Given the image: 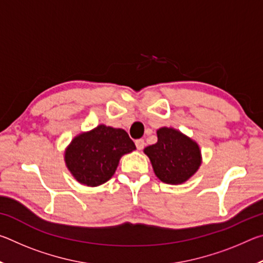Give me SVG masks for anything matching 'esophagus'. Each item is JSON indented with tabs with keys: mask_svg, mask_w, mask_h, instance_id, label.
Wrapping results in <instances>:
<instances>
[{
	"mask_svg": "<svg viewBox=\"0 0 263 263\" xmlns=\"http://www.w3.org/2000/svg\"><path fill=\"white\" fill-rule=\"evenodd\" d=\"M135 144H136L137 149L141 151L142 148H144V146H145V141H144V139H137V140L135 141Z\"/></svg>",
	"mask_w": 263,
	"mask_h": 263,
	"instance_id": "esophagus-1",
	"label": "esophagus"
}]
</instances>
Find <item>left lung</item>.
Listing matches in <instances>:
<instances>
[{
    "label": "left lung",
    "mask_w": 263,
    "mask_h": 263,
    "mask_svg": "<svg viewBox=\"0 0 263 263\" xmlns=\"http://www.w3.org/2000/svg\"><path fill=\"white\" fill-rule=\"evenodd\" d=\"M157 133V144L144 149L152 162L155 175L164 183H183L201 164L198 145L174 128L162 127Z\"/></svg>",
    "instance_id": "left-lung-1"
}]
</instances>
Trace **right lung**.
Listing matches in <instances>:
<instances>
[{
  "instance_id": "add662e5",
  "label": "right lung",
  "mask_w": 263,
  "mask_h": 263,
  "mask_svg": "<svg viewBox=\"0 0 263 263\" xmlns=\"http://www.w3.org/2000/svg\"><path fill=\"white\" fill-rule=\"evenodd\" d=\"M133 149L135 142L125 131L100 125L75 138L66 151L65 160L80 183L96 186L111 179L122 155Z\"/></svg>"
}]
</instances>
